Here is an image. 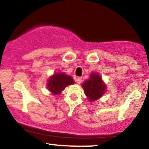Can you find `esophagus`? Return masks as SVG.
<instances>
[{"instance_id":"1","label":"esophagus","mask_w":149,"mask_h":149,"mask_svg":"<svg viewBox=\"0 0 149 149\" xmlns=\"http://www.w3.org/2000/svg\"><path fill=\"white\" fill-rule=\"evenodd\" d=\"M76 82H77V83H78V84H80V83L82 82V78H81V77H78L76 79Z\"/></svg>"}]
</instances>
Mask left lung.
Instances as JSON below:
<instances>
[{
	"instance_id": "obj_1",
	"label": "left lung",
	"mask_w": 149,
	"mask_h": 149,
	"mask_svg": "<svg viewBox=\"0 0 149 149\" xmlns=\"http://www.w3.org/2000/svg\"><path fill=\"white\" fill-rule=\"evenodd\" d=\"M82 87L85 94L90 101H95L102 97L106 89L105 85L102 83V78L97 73H91L89 80L83 83Z\"/></svg>"
}]
</instances>
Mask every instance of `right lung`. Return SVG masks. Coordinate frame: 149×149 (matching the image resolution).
<instances>
[{
    "instance_id": "obj_1",
    "label": "right lung",
    "mask_w": 149,
    "mask_h": 149,
    "mask_svg": "<svg viewBox=\"0 0 149 149\" xmlns=\"http://www.w3.org/2000/svg\"><path fill=\"white\" fill-rule=\"evenodd\" d=\"M74 81L71 76L64 73H56L52 76L48 81L49 91L53 94L58 95L65 89L66 86L73 84Z\"/></svg>"
}]
</instances>
